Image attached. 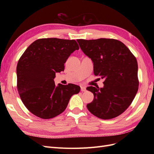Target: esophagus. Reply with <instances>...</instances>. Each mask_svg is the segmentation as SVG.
<instances>
[{"mask_svg":"<svg viewBox=\"0 0 154 154\" xmlns=\"http://www.w3.org/2000/svg\"><path fill=\"white\" fill-rule=\"evenodd\" d=\"M81 91H82V92H85V91H86V88H85V87L82 86V87H81Z\"/></svg>","mask_w":154,"mask_h":154,"instance_id":"obj_1","label":"esophagus"}]
</instances>
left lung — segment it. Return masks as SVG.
<instances>
[{"label": "left lung", "instance_id": "obj_1", "mask_svg": "<svg viewBox=\"0 0 154 154\" xmlns=\"http://www.w3.org/2000/svg\"><path fill=\"white\" fill-rule=\"evenodd\" d=\"M77 42L92 60L94 75L105 80L103 88L88 87L94 96L87 105L88 110L102 119L117 117L128 109L138 91L136 58L118 40L78 39Z\"/></svg>", "mask_w": 154, "mask_h": 154}]
</instances>
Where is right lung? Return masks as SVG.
Listing matches in <instances>:
<instances>
[{"label": "right lung", "instance_id": "obj_1", "mask_svg": "<svg viewBox=\"0 0 154 154\" xmlns=\"http://www.w3.org/2000/svg\"><path fill=\"white\" fill-rule=\"evenodd\" d=\"M79 49L76 40L57 38L33 42L18 60L17 89L26 108L37 117L48 119L66 110L70 98L80 91L78 85L69 83L56 86V72L63 71L64 63Z\"/></svg>", "mask_w": 154, "mask_h": 154}]
</instances>
